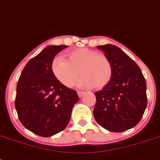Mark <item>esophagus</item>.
Instances as JSON below:
<instances>
[{
  "label": "esophagus",
  "mask_w": 160,
  "mask_h": 160,
  "mask_svg": "<svg viewBox=\"0 0 160 160\" xmlns=\"http://www.w3.org/2000/svg\"><path fill=\"white\" fill-rule=\"evenodd\" d=\"M77 94L78 95H79V97H82L83 95L85 94V92H84V91H80V90H78Z\"/></svg>",
  "instance_id": "34e87169"
}]
</instances>
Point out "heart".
I'll list each match as a JSON object with an SVG mask.
<instances>
[{"mask_svg":"<svg viewBox=\"0 0 160 160\" xmlns=\"http://www.w3.org/2000/svg\"><path fill=\"white\" fill-rule=\"evenodd\" d=\"M67 60L55 57L51 65V72L55 79L65 87H72L81 75L77 85L79 87L102 89L112 77L111 64L103 55L88 48H78L66 54ZM79 71L78 72V70Z\"/></svg>","mask_w":160,"mask_h":160,"instance_id":"1","label":"heart"}]
</instances>
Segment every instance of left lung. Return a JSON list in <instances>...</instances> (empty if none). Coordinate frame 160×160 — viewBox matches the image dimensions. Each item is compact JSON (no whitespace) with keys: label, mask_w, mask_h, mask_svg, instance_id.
Wrapping results in <instances>:
<instances>
[{"label":"left lung","mask_w":160,"mask_h":160,"mask_svg":"<svg viewBox=\"0 0 160 160\" xmlns=\"http://www.w3.org/2000/svg\"><path fill=\"white\" fill-rule=\"evenodd\" d=\"M112 66L106 86L95 93L94 117L100 126L123 132L136 125L147 106L146 82L137 64L121 49L107 44L98 46Z\"/></svg>","instance_id":"1"}]
</instances>
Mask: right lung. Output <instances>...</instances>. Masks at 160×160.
Returning a JSON list of instances; mask_svg holds the SVG:
<instances>
[{"instance_id": "right-lung-1", "label": "right lung", "mask_w": 160, "mask_h": 160, "mask_svg": "<svg viewBox=\"0 0 160 160\" xmlns=\"http://www.w3.org/2000/svg\"><path fill=\"white\" fill-rule=\"evenodd\" d=\"M67 46H49L28 61L19 78L15 106L21 124L34 134L51 137L65 129L76 91L65 87L51 72L55 55Z\"/></svg>"}]
</instances>
